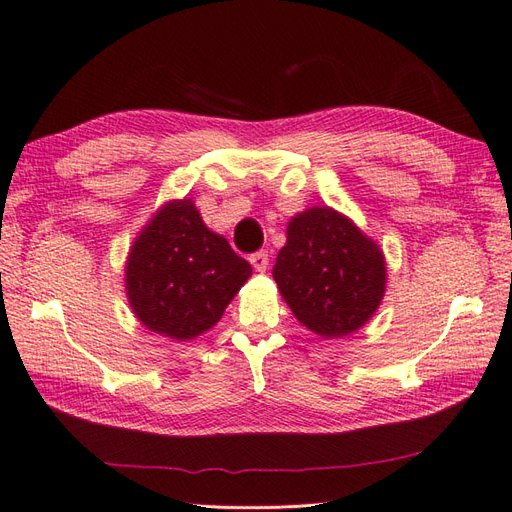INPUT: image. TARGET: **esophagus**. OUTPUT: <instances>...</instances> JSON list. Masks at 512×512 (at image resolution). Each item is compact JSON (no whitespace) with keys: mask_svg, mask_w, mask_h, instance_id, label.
Returning <instances> with one entry per match:
<instances>
[{"mask_svg":"<svg viewBox=\"0 0 512 512\" xmlns=\"http://www.w3.org/2000/svg\"><path fill=\"white\" fill-rule=\"evenodd\" d=\"M250 262H252V267H254L258 273L267 271V265H269V254L260 250V252H256V254H252V256H250Z\"/></svg>","mask_w":512,"mask_h":512,"instance_id":"1","label":"esophagus"}]
</instances>
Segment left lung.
I'll list each match as a JSON object with an SVG mask.
<instances>
[{"label":"left lung","instance_id":"left-lung-1","mask_svg":"<svg viewBox=\"0 0 512 512\" xmlns=\"http://www.w3.org/2000/svg\"><path fill=\"white\" fill-rule=\"evenodd\" d=\"M273 280L303 327L324 339L344 337L376 314L386 288L384 254L346 215L312 207L288 222Z\"/></svg>","mask_w":512,"mask_h":512}]
</instances>
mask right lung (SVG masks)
I'll list each match as a JSON object with an SVG mask.
<instances>
[{"label":"right lung","mask_w":512,"mask_h":512,"mask_svg":"<svg viewBox=\"0 0 512 512\" xmlns=\"http://www.w3.org/2000/svg\"><path fill=\"white\" fill-rule=\"evenodd\" d=\"M250 275V262L183 198L166 203L136 237L126 262V292L149 331L188 342L222 318Z\"/></svg>","instance_id":"add662e5"}]
</instances>
